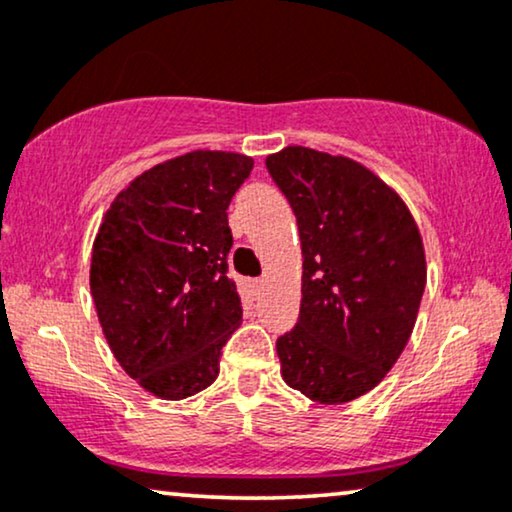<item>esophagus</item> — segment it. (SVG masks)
I'll return each instance as SVG.
<instances>
[{
    "mask_svg": "<svg viewBox=\"0 0 512 512\" xmlns=\"http://www.w3.org/2000/svg\"><path fill=\"white\" fill-rule=\"evenodd\" d=\"M263 284H265L263 277H258V280H254V287H256V289H263Z\"/></svg>",
    "mask_w": 512,
    "mask_h": 512,
    "instance_id": "34e87169",
    "label": "esophagus"
}]
</instances>
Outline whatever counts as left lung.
I'll return each mask as SVG.
<instances>
[{"mask_svg": "<svg viewBox=\"0 0 512 512\" xmlns=\"http://www.w3.org/2000/svg\"><path fill=\"white\" fill-rule=\"evenodd\" d=\"M265 167L296 214L301 313L277 338L282 378L320 404L369 393L416 324L426 254L407 204L367 167L289 145Z\"/></svg>", "mask_w": 512, "mask_h": 512, "instance_id": "1", "label": "left lung"}]
</instances>
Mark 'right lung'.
I'll list each match as a JSON object with an SVG mask.
<instances>
[{"instance_id": "add662e5", "label": "right lung", "mask_w": 512, "mask_h": 512, "mask_svg": "<svg viewBox=\"0 0 512 512\" xmlns=\"http://www.w3.org/2000/svg\"><path fill=\"white\" fill-rule=\"evenodd\" d=\"M251 169L237 152H188L131 181L103 216L91 254L98 320L126 374L164 400L211 386L242 322L228 207Z\"/></svg>"}]
</instances>
